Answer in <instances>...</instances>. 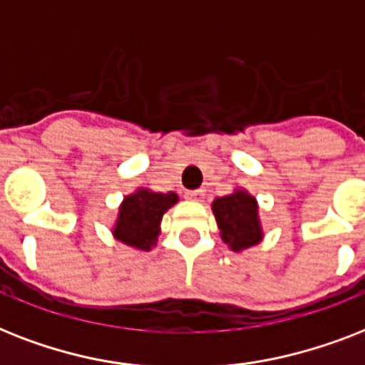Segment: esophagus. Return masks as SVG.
I'll return each mask as SVG.
<instances>
[{
    "label": "esophagus",
    "instance_id": "obj_1",
    "mask_svg": "<svg viewBox=\"0 0 365 365\" xmlns=\"http://www.w3.org/2000/svg\"><path fill=\"white\" fill-rule=\"evenodd\" d=\"M203 196H205V192H203V190L188 192V197H190V200H194V201H201V200H203Z\"/></svg>",
    "mask_w": 365,
    "mask_h": 365
}]
</instances>
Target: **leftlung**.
I'll return each instance as SVG.
<instances>
[{
    "instance_id": "1",
    "label": "left lung",
    "mask_w": 365,
    "mask_h": 365,
    "mask_svg": "<svg viewBox=\"0 0 365 365\" xmlns=\"http://www.w3.org/2000/svg\"><path fill=\"white\" fill-rule=\"evenodd\" d=\"M212 215L217 218L220 237L233 252H243L264 239L258 201L245 188L212 201Z\"/></svg>"
}]
</instances>
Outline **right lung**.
Listing matches in <instances>:
<instances>
[{
    "label": "right lung",
    "mask_w": 365,
    "mask_h": 365,
    "mask_svg": "<svg viewBox=\"0 0 365 365\" xmlns=\"http://www.w3.org/2000/svg\"><path fill=\"white\" fill-rule=\"evenodd\" d=\"M179 201L175 192H153L137 188L128 194L118 207V217L113 226V235L120 243L137 250H150L156 247L160 224L168 209Z\"/></svg>",
    "instance_id": "add662e5"
}]
</instances>
